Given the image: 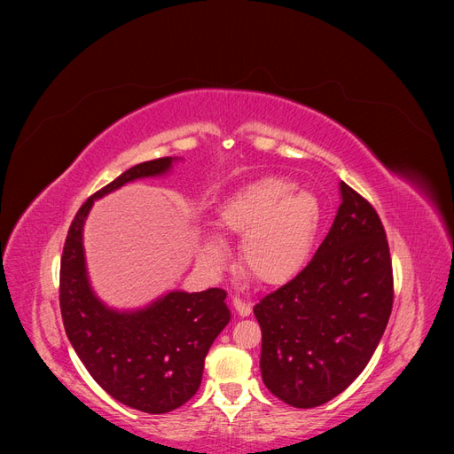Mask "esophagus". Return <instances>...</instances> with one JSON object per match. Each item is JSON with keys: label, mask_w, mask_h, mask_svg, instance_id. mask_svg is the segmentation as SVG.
<instances>
[{"label": "esophagus", "mask_w": 454, "mask_h": 454, "mask_svg": "<svg viewBox=\"0 0 454 454\" xmlns=\"http://www.w3.org/2000/svg\"><path fill=\"white\" fill-rule=\"evenodd\" d=\"M233 307H235V311L239 317H248L252 313V303H248L241 298H233Z\"/></svg>", "instance_id": "34e87169"}]
</instances>
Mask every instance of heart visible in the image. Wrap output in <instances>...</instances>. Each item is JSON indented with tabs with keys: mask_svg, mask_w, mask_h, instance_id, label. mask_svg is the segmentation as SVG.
Listing matches in <instances>:
<instances>
[{
	"mask_svg": "<svg viewBox=\"0 0 454 454\" xmlns=\"http://www.w3.org/2000/svg\"><path fill=\"white\" fill-rule=\"evenodd\" d=\"M320 221L318 199L309 191H296L293 180L281 176L259 178L237 189L217 211L219 233L243 237L241 267L265 287H279L301 272ZM200 259L219 269L226 248L219 239H209L200 248Z\"/></svg>",
	"mask_w": 454,
	"mask_h": 454,
	"instance_id": "obj_1",
	"label": "heart"
}]
</instances>
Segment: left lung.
Returning a JSON list of instances; mask_svg holds the SVG:
<instances>
[{
  "label": "left lung",
  "mask_w": 454,
  "mask_h": 454,
  "mask_svg": "<svg viewBox=\"0 0 454 454\" xmlns=\"http://www.w3.org/2000/svg\"><path fill=\"white\" fill-rule=\"evenodd\" d=\"M342 204L307 267L254 307L261 375L296 409H313L361 375L387 329L394 274L375 207L340 182Z\"/></svg>",
  "instance_id": "8db88e82"
}]
</instances>
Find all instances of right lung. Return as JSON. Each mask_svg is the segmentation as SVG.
Segmentation results:
<instances>
[{
  "label": "right lung",
  "instance_id": "1",
  "mask_svg": "<svg viewBox=\"0 0 454 454\" xmlns=\"http://www.w3.org/2000/svg\"><path fill=\"white\" fill-rule=\"evenodd\" d=\"M171 163L169 156L137 163L93 193L71 221L60 259V313L71 346L105 392L147 414L171 412L197 394L206 355L230 322L226 291H173L141 311H112L90 289L82 226L95 199L163 175Z\"/></svg>",
  "mask_w": 454,
  "mask_h": 454
}]
</instances>
